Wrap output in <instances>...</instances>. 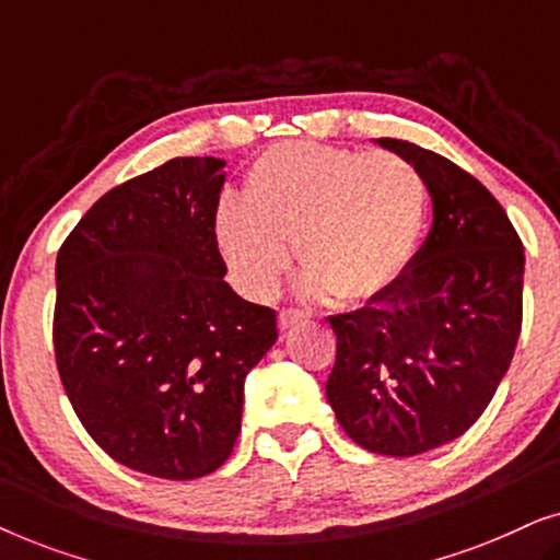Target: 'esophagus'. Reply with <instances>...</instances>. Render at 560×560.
Masks as SVG:
<instances>
[{"label": "esophagus", "instance_id": "esophagus-1", "mask_svg": "<svg viewBox=\"0 0 560 560\" xmlns=\"http://www.w3.org/2000/svg\"><path fill=\"white\" fill-rule=\"evenodd\" d=\"M301 320H305L303 311H298V308H282L280 311V328H282V331H288V328L301 324Z\"/></svg>", "mask_w": 560, "mask_h": 560}]
</instances>
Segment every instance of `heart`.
Returning <instances> with one entry per match:
<instances>
[{
  "label": "heart",
  "instance_id": "heart-1",
  "mask_svg": "<svg viewBox=\"0 0 560 560\" xmlns=\"http://www.w3.org/2000/svg\"><path fill=\"white\" fill-rule=\"evenodd\" d=\"M425 219V178L405 158L293 140L249 165L244 196L219 198L213 236L244 293L270 295L295 244L308 293L366 301L408 270Z\"/></svg>",
  "mask_w": 560,
  "mask_h": 560
}]
</instances>
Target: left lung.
<instances>
[{
	"instance_id": "8db88e82",
	"label": "left lung",
	"mask_w": 560,
	"mask_h": 560,
	"mask_svg": "<svg viewBox=\"0 0 560 560\" xmlns=\"http://www.w3.org/2000/svg\"><path fill=\"white\" fill-rule=\"evenodd\" d=\"M425 178L433 224L397 282L328 316L336 364L326 397L359 446L418 456L477 423L523 326V242L500 201L439 152L374 140Z\"/></svg>"
}]
</instances>
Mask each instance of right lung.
<instances>
[{
  "instance_id": "add662e5",
  "label": "right lung",
  "mask_w": 560,
  "mask_h": 560,
  "mask_svg": "<svg viewBox=\"0 0 560 560\" xmlns=\"http://www.w3.org/2000/svg\"><path fill=\"white\" fill-rule=\"evenodd\" d=\"M221 158H175L91 206L56 259L52 343L68 400L114 462L160 479L217 471L244 380L278 316L224 280Z\"/></svg>"
}]
</instances>
